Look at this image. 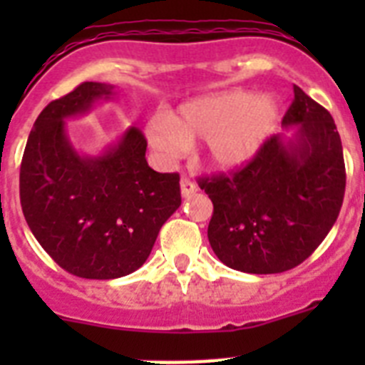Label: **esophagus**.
Wrapping results in <instances>:
<instances>
[{"mask_svg": "<svg viewBox=\"0 0 365 365\" xmlns=\"http://www.w3.org/2000/svg\"><path fill=\"white\" fill-rule=\"evenodd\" d=\"M195 192H197V185L192 179H188V177H182L180 179V193H182V197H190Z\"/></svg>", "mask_w": 365, "mask_h": 365, "instance_id": "1", "label": "esophagus"}]
</instances>
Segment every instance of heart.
Returning a JSON list of instances; mask_svg holds the SVG:
<instances>
[{
  "instance_id": "b5f03b06",
  "label": "heart",
  "mask_w": 365,
  "mask_h": 365,
  "mask_svg": "<svg viewBox=\"0 0 365 365\" xmlns=\"http://www.w3.org/2000/svg\"><path fill=\"white\" fill-rule=\"evenodd\" d=\"M278 102L269 95L221 91L195 98L172 118L155 115L148 143L160 159L173 160L190 144L205 140V157L219 170H235L256 157L278 124Z\"/></svg>"
}]
</instances>
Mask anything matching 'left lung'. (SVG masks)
I'll use <instances>...</instances> for the list:
<instances>
[{"instance_id":"8db88e82","label":"left lung","mask_w":365,"mask_h":365,"mask_svg":"<svg viewBox=\"0 0 365 365\" xmlns=\"http://www.w3.org/2000/svg\"><path fill=\"white\" fill-rule=\"evenodd\" d=\"M282 125H299L292 140L272 135L245 166L197 180L214 205L212 250L241 272L298 267L320 247L344 202L346 164L331 113L294 86Z\"/></svg>"}]
</instances>
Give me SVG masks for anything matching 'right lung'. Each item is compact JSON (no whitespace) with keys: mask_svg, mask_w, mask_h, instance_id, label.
Wrapping results in <instances>:
<instances>
[{"mask_svg":"<svg viewBox=\"0 0 365 365\" xmlns=\"http://www.w3.org/2000/svg\"><path fill=\"white\" fill-rule=\"evenodd\" d=\"M113 86L83 82L38 115L19 168L29 228L58 265L86 279H115L144 265L160 227L180 206L179 173L148 166V140L130 128L100 157L71 146L66 118L109 100Z\"/></svg>","mask_w":365,"mask_h":365,"instance_id":"add662e5","label":"right lung"}]
</instances>
